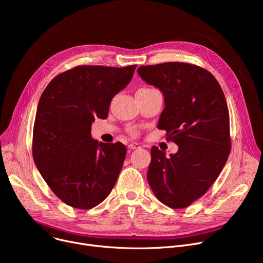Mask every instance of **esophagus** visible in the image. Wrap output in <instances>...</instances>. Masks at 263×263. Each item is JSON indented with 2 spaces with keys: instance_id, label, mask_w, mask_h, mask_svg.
Segmentation results:
<instances>
[{
  "instance_id": "obj_1",
  "label": "esophagus",
  "mask_w": 263,
  "mask_h": 263,
  "mask_svg": "<svg viewBox=\"0 0 263 263\" xmlns=\"http://www.w3.org/2000/svg\"><path fill=\"white\" fill-rule=\"evenodd\" d=\"M128 148L131 149V150H134V149L141 148V146H140V144H137V143H131V144L128 145Z\"/></svg>"
}]
</instances>
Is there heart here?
<instances>
[{
	"mask_svg": "<svg viewBox=\"0 0 263 263\" xmlns=\"http://www.w3.org/2000/svg\"><path fill=\"white\" fill-rule=\"evenodd\" d=\"M131 133H132V134H135L136 131H135V130H131Z\"/></svg>",
	"mask_w": 263,
	"mask_h": 263,
	"instance_id": "b5f03b06",
	"label": "heart"
}]
</instances>
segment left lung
Here are the masks:
<instances>
[{
	"mask_svg": "<svg viewBox=\"0 0 263 263\" xmlns=\"http://www.w3.org/2000/svg\"><path fill=\"white\" fill-rule=\"evenodd\" d=\"M140 77L164 95L158 128L177 144L170 157L151 148L148 183L157 198L182 209L205 194L231 149L229 112L222 87L205 69L180 62L142 66Z\"/></svg>",
	"mask_w": 263,
	"mask_h": 263,
	"instance_id": "obj_1",
	"label": "left lung"
}]
</instances>
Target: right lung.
Wrapping results in <instances>:
<instances>
[{
    "label": "right lung",
    "mask_w": 263,
    "mask_h": 263,
    "mask_svg": "<svg viewBox=\"0 0 263 263\" xmlns=\"http://www.w3.org/2000/svg\"><path fill=\"white\" fill-rule=\"evenodd\" d=\"M136 65L77 66L55 77L41 95L33 130V159L52 192L72 208L88 210L114 187L127 149L91 139L95 118L107 117L113 97Z\"/></svg>",
    "instance_id": "right-lung-1"
}]
</instances>
